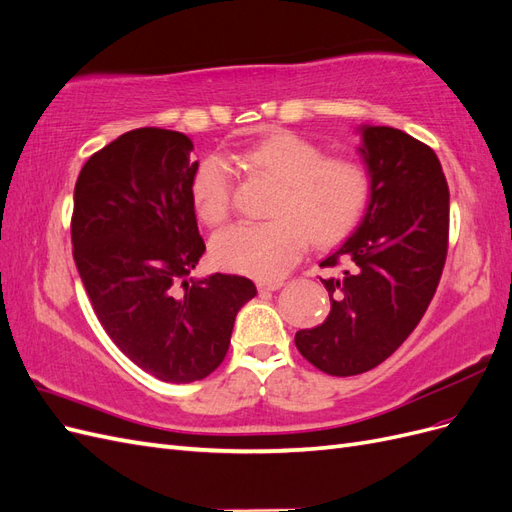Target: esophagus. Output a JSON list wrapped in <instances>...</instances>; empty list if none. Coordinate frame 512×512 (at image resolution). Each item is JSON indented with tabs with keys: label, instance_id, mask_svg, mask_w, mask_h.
Instances as JSON below:
<instances>
[{
	"label": "esophagus",
	"instance_id": "obj_1",
	"mask_svg": "<svg viewBox=\"0 0 512 512\" xmlns=\"http://www.w3.org/2000/svg\"><path fill=\"white\" fill-rule=\"evenodd\" d=\"M284 286V280H260L258 290H277Z\"/></svg>",
	"mask_w": 512,
	"mask_h": 512
}]
</instances>
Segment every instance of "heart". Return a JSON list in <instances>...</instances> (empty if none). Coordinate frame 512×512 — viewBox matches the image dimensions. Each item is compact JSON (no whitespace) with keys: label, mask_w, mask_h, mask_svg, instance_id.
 Wrapping results in <instances>:
<instances>
[{"label":"heart","mask_w":512,"mask_h":512,"mask_svg":"<svg viewBox=\"0 0 512 512\" xmlns=\"http://www.w3.org/2000/svg\"><path fill=\"white\" fill-rule=\"evenodd\" d=\"M252 173L277 181L269 205L273 220L235 224L211 241V256L222 269L273 280L294 267L309 237L316 245L342 241L361 222L371 196L369 170L354 158L322 156L305 138L273 130L239 153ZM198 218L222 224L232 203V170L222 156L198 164L192 179Z\"/></svg>","instance_id":"b5f03b06"}]
</instances>
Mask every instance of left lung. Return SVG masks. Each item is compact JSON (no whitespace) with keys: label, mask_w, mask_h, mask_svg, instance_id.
Instances as JSON below:
<instances>
[{"label":"left lung","mask_w":512,"mask_h":512,"mask_svg":"<svg viewBox=\"0 0 512 512\" xmlns=\"http://www.w3.org/2000/svg\"><path fill=\"white\" fill-rule=\"evenodd\" d=\"M359 147L371 177L365 218L320 267L331 312L294 344L331 376L374 369L406 342L440 284L448 252V185L436 153L410 134L363 126Z\"/></svg>","instance_id":"obj_1"}]
</instances>
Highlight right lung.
Wrapping results in <instances>:
<instances>
[{
    "label": "right lung",
    "instance_id": "obj_1",
    "mask_svg": "<svg viewBox=\"0 0 512 512\" xmlns=\"http://www.w3.org/2000/svg\"><path fill=\"white\" fill-rule=\"evenodd\" d=\"M181 132L138 128L91 156L74 185L72 254L91 307L115 346L147 374L207 378L230 346L252 280L190 275L205 254Z\"/></svg>",
    "mask_w": 512,
    "mask_h": 512
}]
</instances>
